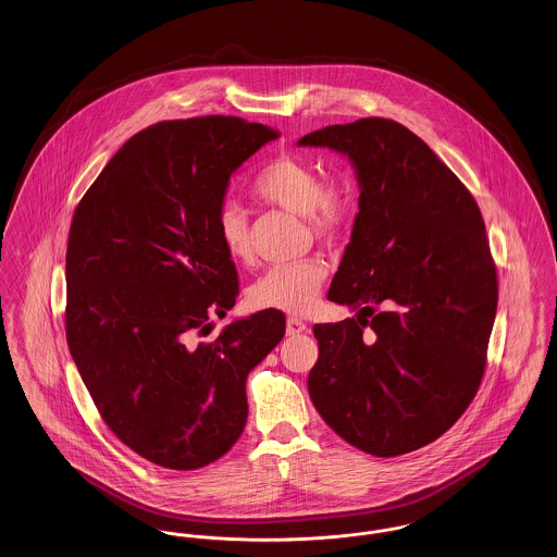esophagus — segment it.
Wrapping results in <instances>:
<instances>
[{"mask_svg":"<svg viewBox=\"0 0 557 557\" xmlns=\"http://www.w3.org/2000/svg\"><path fill=\"white\" fill-rule=\"evenodd\" d=\"M305 330H307V323H305L302 319L288 318V321H286V334H288V336H298V334H302Z\"/></svg>","mask_w":557,"mask_h":557,"instance_id":"esophagus-1","label":"esophagus"}]
</instances>
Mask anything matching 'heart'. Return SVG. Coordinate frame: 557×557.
<instances>
[{
    "mask_svg": "<svg viewBox=\"0 0 557 557\" xmlns=\"http://www.w3.org/2000/svg\"><path fill=\"white\" fill-rule=\"evenodd\" d=\"M250 194L271 207L302 214L309 230L321 239L341 236L352 209V198L345 186L325 184L313 162L290 154L267 160L250 182ZM212 227L232 259L248 261L252 257L248 221L236 202L219 207ZM325 277L327 267L315 257L273 267L250 286L248 302L261 311L302 315L315 307Z\"/></svg>",
    "mask_w": 557,
    "mask_h": 557,
    "instance_id": "1",
    "label": "heart"
}]
</instances>
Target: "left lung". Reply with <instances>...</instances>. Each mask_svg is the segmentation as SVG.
<instances>
[{
  "label": "left lung",
  "mask_w": 557,
  "mask_h": 557,
  "mask_svg": "<svg viewBox=\"0 0 557 557\" xmlns=\"http://www.w3.org/2000/svg\"><path fill=\"white\" fill-rule=\"evenodd\" d=\"M298 146L348 157L361 189L327 292L359 313L313 327L311 400L357 449L375 457L420 449L461 418L486 366L499 288L476 200L391 119L330 125Z\"/></svg>",
  "instance_id": "obj_1"
}]
</instances>
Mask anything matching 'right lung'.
Returning <instances> with one entry per match:
<instances>
[{
  "mask_svg": "<svg viewBox=\"0 0 557 557\" xmlns=\"http://www.w3.org/2000/svg\"><path fill=\"white\" fill-rule=\"evenodd\" d=\"M280 133L238 116L162 121L110 159L73 214L66 341L102 420L169 470H198L234 447L246 377L284 338L261 311L223 327L238 271L214 236L232 173Z\"/></svg>",
  "mask_w": 557,
  "mask_h": 557,
  "instance_id": "add662e5",
  "label": "right lung"
}]
</instances>
